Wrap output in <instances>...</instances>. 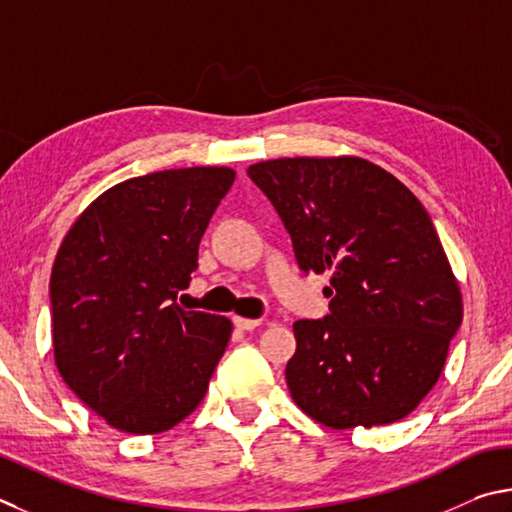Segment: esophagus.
Segmentation results:
<instances>
[{
  "mask_svg": "<svg viewBox=\"0 0 512 512\" xmlns=\"http://www.w3.org/2000/svg\"><path fill=\"white\" fill-rule=\"evenodd\" d=\"M233 326L238 330H254L261 326V321L258 319H247V317H233Z\"/></svg>",
  "mask_w": 512,
  "mask_h": 512,
  "instance_id": "esophagus-1",
  "label": "esophagus"
}]
</instances>
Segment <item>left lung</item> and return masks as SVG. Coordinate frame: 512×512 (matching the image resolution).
I'll use <instances>...</instances> for the list:
<instances>
[{
    "instance_id": "left-lung-1",
    "label": "left lung",
    "mask_w": 512,
    "mask_h": 512,
    "mask_svg": "<svg viewBox=\"0 0 512 512\" xmlns=\"http://www.w3.org/2000/svg\"><path fill=\"white\" fill-rule=\"evenodd\" d=\"M247 175L283 220L301 272H330V315L294 324L292 400L333 429L409 416L436 384L463 319L425 206L360 157H283Z\"/></svg>"
}]
</instances>
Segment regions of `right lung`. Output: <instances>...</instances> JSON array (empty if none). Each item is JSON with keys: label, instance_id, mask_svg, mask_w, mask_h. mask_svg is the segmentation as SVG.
<instances>
[{"label": "right lung", "instance_id": "1", "mask_svg": "<svg viewBox=\"0 0 512 512\" xmlns=\"http://www.w3.org/2000/svg\"><path fill=\"white\" fill-rule=\"evenodd\" d=\"M236 179L224 166L159 170L96 197L51 270L53 355L67 387L128 434H159L200 405L231 321L177 294Z\"/></svg>", "mask_w": 512, "mask_h": 512}]
</instances>
